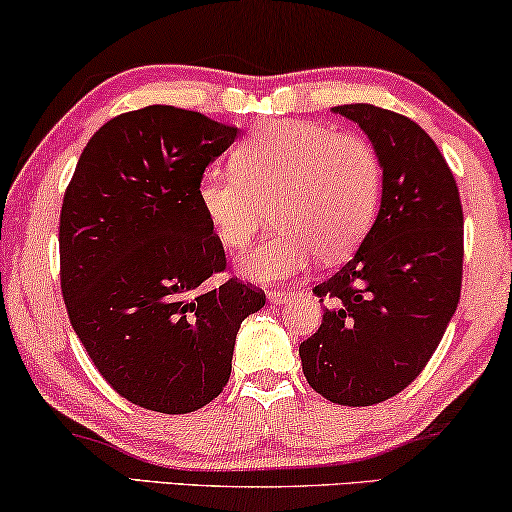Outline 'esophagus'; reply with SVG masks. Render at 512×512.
Segmentation results:
<instances>
[{"mask_svg":"<svg viewBox=\"0 0 512 512\" xmlns=\"http://www.w3.org/2000/svg\"><path fill=\"white\" fill-rule=\"evenodd\" d=\"M266 297H269L271 304H285V301H290L294 297V290H276V287H271V290L266 292Z\"/></svg>","mask_w":512,"mask_h":512,"instance_id":"34e87169","label":"esophagus"}]
</instances>
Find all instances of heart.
<instances>
[{
    "label": "heart",
    "instance_id": "1",
    "mask_svg": "<svg viewBox=\"0 0 512 512\" xmlns=\"http://www.w3.org/2000/svg\"><path fill=\"white\" fill-rule=\"evenodd\" d=\"M236 167H208L197 197L229 250H246L269 206L278 229L241 259L253 280H283L320 255L341 262L376 218L383 164L364 136L308 120H269L234 153Z\"/></svg>",
    "mask_w": 512,
    "mask_h": 512
}]
</instances>
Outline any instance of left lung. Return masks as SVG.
<instances>
[{"mask_svg": "<svg viewBox=\"0 0 512 512\" xmlns=\"http://www.w3.org/2000/svg\"><path fill=\"white\" fill-rule=\"evenodd\" d=\"M369 136L383 201L357 255L315 285L322 325L299 345L308 385L338 406H373L420 376L457 311L464 213L455 176L424 129L371 104L334 106Z\"/></svg>", "mask_w": 512, "mask_h": 512, "instance_id": "1", "label": "left lung"}]
</instances>
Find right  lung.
Returning <instances> with one entry per match:
<instances>
[{
	"instance_id": "right-lung-1",
	"label": "right lung",
	"mask_w": 512,
	"mask_h": 512,
	"mask_svg": "<svg viewBox=\"0 0 512 512\" xmlns=\"http://www.w3.org/2000/svg\"><path fill=\"white\" fill-rule=\"evenodd\" d=\"M239 134L176 106L115 115L88 141L60 211V285L71 327L120 397L181 415L232 373L241 322L264 290L227 271L199 178Z\"/></svg>"
}]
</instances>
